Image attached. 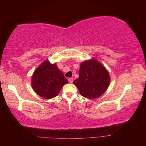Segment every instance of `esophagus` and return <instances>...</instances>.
<instances>
[{
    "label": "esophagus",
    "instance_id": "34e87169",
    "mask_svg": "<svg viewBox=\"0 0 146 146\" xmlns=\"http://www.w3.org/2000/svg\"><path fill=\"white\" fill-rule=\"evenodd\" d=\"M68 82L70 83H72L73 82V78H68Z\"/></svg>",
    "mask_w": 146,
    "mask_h": 146
}]
</instances>
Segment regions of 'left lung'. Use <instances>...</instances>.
I'll use <instances>...</instances> for the list:
<instances>
[{
    "instance_id": "obj_1",
    "label": "left lung",
    "mask_w": 146,
    "mask_h": 146,
    "mask_svg": "<svg viewBox=\"0 0 146 146\" xmlns=\"http://www.w3.org/2000/svg\"><path fill=\"white\" fill-rule=\"evenodd\" d=\"M82 96L94 99L106 91L110 83L108 72L102 64L92 58L81 63L79 77L73 82Z\"/></svg>"
}]
</instances>
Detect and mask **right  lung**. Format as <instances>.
I'll use <instances>...</instances> for the list:
<instances>
[{"label":"right lung","instance_id":"right-lung-1","mask_svg":"<svg viewBox=\"0 0 146 146\" xmlns=\"http://www.w3.org/2000/svg\"><path fill=\"white\" fill-rule=\"evenodd\" d=\"M67 79L58 68L56 64L45 60L35 70L32 76V86L36 93L46 99H51L58 95Z\"/></svg>","mask_w":146,"mask_h":146}]
</instances>
